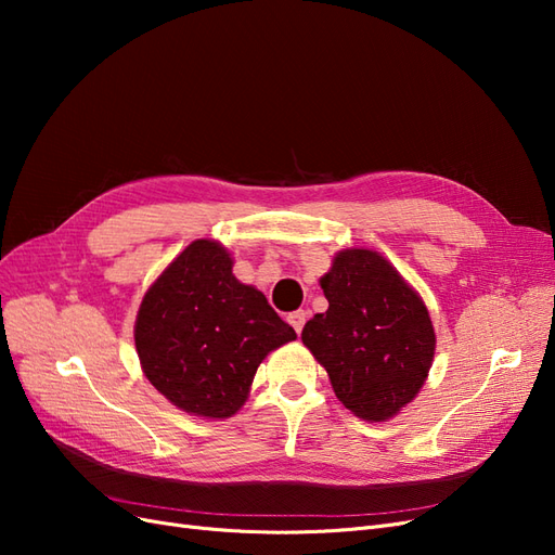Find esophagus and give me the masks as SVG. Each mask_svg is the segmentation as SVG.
<instances>
[{"instance_id": "1", "label": "esophagus", "mask_w": 555, "mask_h": 555, "mask_svg": "<svg viewBox=\"0 0 555 555\" xmlns=\"http://www.w3.org/2000/svg\"><path fill=\"white\" fill-rule=\"evenodd\" d=\"M306 319H308L306 310H296V312L289 314V324L294 326L296 333H300V331H304V326H306Z\"/></svg>"}]
</instances>
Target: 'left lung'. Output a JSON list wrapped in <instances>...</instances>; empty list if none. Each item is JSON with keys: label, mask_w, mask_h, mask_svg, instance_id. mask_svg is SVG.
<instances>
[{"label": "left lung", "mask_w": 555, "mask_h": 555, "mask_svg": "<svg viewBox=\"0 0 555 555\" xmlns=\"http://www.w3.org/2000/svg\"><path fill=\"white\" fill-rule=\"evenodd\" d=\"M328 310L300 338L347 410L384 422L422 389L435 354L424 300L371 249H343L322 278Z\"/></svg>", "instance_id": "8db88e82"}]
</instances>
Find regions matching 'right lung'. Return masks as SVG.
I'll list each match as a JSON object with an SVG mask.
<instances>
[{"label": "right lung", "instance_id": "add662e5", "mask_svg": "<svg viewBox=\"0 0 555 555\" xmlns=\"http://www.w3.org/2000/svg\"><path fill=\"white\" fill-rule=\"evenodd\" d=\"M231 266L220 243L194 241L150 287L133 328L145 377L196 416L236 414L268 351L296 338Z\"/></svg>", "mask_w": 555, "mask_h": 555}]
</instances>
